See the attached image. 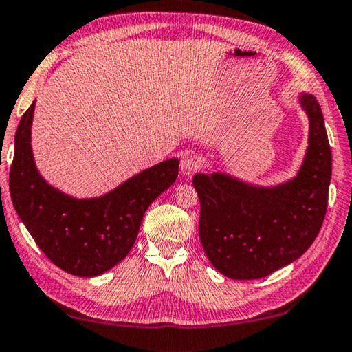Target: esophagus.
Returning a JSON list of instances; mask_svg holds the SVG:
<instances>
[{"instance_id": "esophagus-1", "label": "esophagus", "mask_w": 352, "mask_h": 352, "mask_svg": "<svg viewBox=\"0 0 352 352\" xmlns=\"http://www.w3.org/2000/svg\"><path fill=\"white\" fill-rule=\"evenodd\" d=\"M199 168V162L195 156H184L181 161V173L182 176L195 175Z\"/></svg>"}]
</instances>
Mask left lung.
Returning <instances> with one entry per match:
<instances>
[{
	"instance_id": "1",
	"label": "left lung",
	"mask_w": 352,
	"mask_h": 352,
	"mask_svg": "<svg viewBox=\"0 0 352 352\" xmlns=\"http://www.w3.org/2000/svg\"><path fill=\"white\" fill-rule=\"evenodd\" d=\"M308 116L307 153L294 177L262 187L222 171L197 173L199 237L211 265L236 280L262 279L299 258L319 234L333 156L314 95H299Z\"/></svg>"
}]
</instances>
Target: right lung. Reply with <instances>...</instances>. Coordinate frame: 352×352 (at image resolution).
Masks as SVG:
<instances>
[{"label": "right lung", "instance_id": "add662e5", "mask_svg": "<svg viewBox=\"0 0 352 352\" xmlns=\"http://www.w3.org/2000/svg\"><path fill=\"white\" fill-rule=\"evenodd\" d=\"M33 101L18 124L9 187L13 207L43 253L65 273L95 277L130 253L145 211L175 184L179 159L131 176L109 193L78 199L50 185L32 151Z\"/></svg>", "mask_w": 352, "mask_h": 352}]
</instances>
